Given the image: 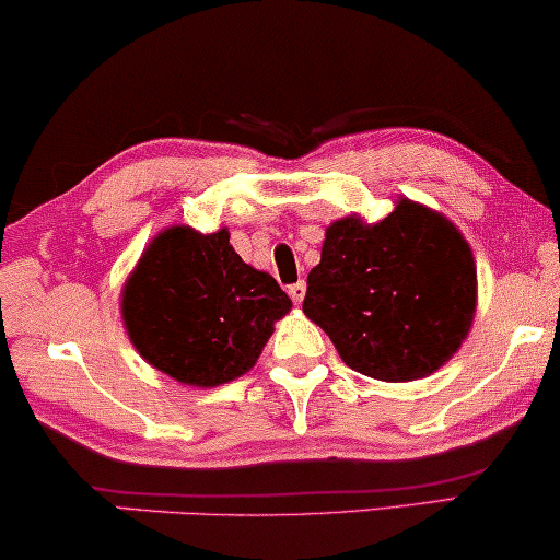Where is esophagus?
<instances>
[{
    "label": "esophagus",
    "mask_w": 560,
    "mask_h": 560,
    "mask_svg": "<svg viewBox=\"0 0 560 560\" xmlns=\"http://www.w3.org/2000/svg\"><path fill=\"white\" fill-rule=\"evenodd\" d=\"M288 295L293 298V303H303V298H305V282H293V285L288 288Z\"/></svg>",
    "instance_id": "34e87169"
}]
</instances>
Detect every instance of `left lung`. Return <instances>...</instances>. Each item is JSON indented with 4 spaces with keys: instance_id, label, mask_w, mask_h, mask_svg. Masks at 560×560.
Listing matches in <instances>:
<instances>
[{
    "instance_id": "left-lung-1",
    "label": "left lung",
    "mask_w": 560,
    "mask_h": 560,
    "mask_svg": "<svg viewBox=\"0 0 560 560\" xmlns=\"http://www.w3.org/2000/svg\"><path fill=\"white\" fill-rule=\"evenodd\" d=\"M303 313L343 364L382 382L423 380L456 354L477 313V262L454 221L397 198L385 219L326 229Z\"/></svg>"
}]
</instances>
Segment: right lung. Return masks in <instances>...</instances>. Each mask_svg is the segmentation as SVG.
<instances>
[{
    "label": "right lung",
    "instance_id": "add662e5",
    "mask_svg": "<svg viewBox=\"0 0 560 560\" xmlns=\"http://www.w3.org/2000/svg\"><path fill=\"white\" fill-rule=\"evenodd\" d=\"M140 357L180 385L219 387L257 364L293 308L272 275L244 262L229 229L175 224L152 236L119 298Z\"/></svg>",
    "mask_w": 560,
    "mask_h": 560
}]
</instances>
